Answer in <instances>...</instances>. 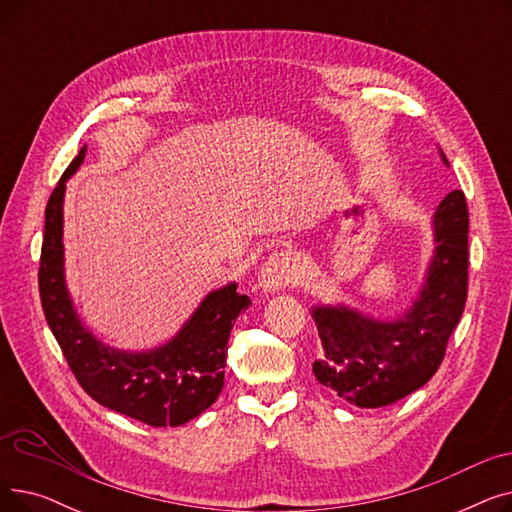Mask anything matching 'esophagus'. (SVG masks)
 Listing matches in <instances>:
<instances>
[{
  "label": "esophagus",
  "mask_w": 512,
  "mask_h": 512,
  "mask_svg": "<svg viewBox=\"0 0 512 512\" xmlns=\"http://www.w3.org/2000/svg\"><path fill=\"white\" fill-rule=\"evenodd\" d=\"M294 282H299V274H297V265H294V259L284 253H272L267 257V261L261 267V276H259V286L265 292H276L280 288H286Z\"/></svg>",
  "instance_id": "1"
}]
</instances>
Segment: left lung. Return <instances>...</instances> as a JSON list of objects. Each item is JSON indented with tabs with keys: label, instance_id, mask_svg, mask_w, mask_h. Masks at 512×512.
I'll use <instances>...</instances> for the list:
<instances>
[{
	"label": "left lung",
	"instance_id": "1",
	"mask_svg": "<svg viewBox=\"0 0 512 512\" xmlns=\"http://www.w3.org/2000/svg\"><path fill=\"white\" fill-rule=\"evenodd\" d=\"M442 159L448 166L444 153ZM467 236V199L463 191H452L436 209L434 259L405 315L380 321L342 305L315 307L313 319L324 348L313 363L317 382L357 407L378 409L432 380L467 303Z\"/></svg>",
	"mask_w": 512,
	"mask_h": 512
}]
</instances>
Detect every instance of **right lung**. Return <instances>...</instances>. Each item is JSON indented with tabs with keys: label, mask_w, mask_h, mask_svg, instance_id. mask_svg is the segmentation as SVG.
<instances>
[{
	"label": "right lung",
	"mask_w": 512,
	"mask_h": 512,
	"mask_svg": "<svg viewBox=\"0 0 512 512\" xmlns=\"http://www.w3.org/2000/svg\"><path fill=\"white\" fill-rule=\"evenodd\" d=\"M78 151L45 207L39 263V294L47 324L80 384L99 405L153 427H176L209 409L224 386L228 338L247 294L236 284L209 292L193 317L164 346L149 353H124L101 344L72 307L64 282L62 205L66 180L83 164Z\"/></svg>",
	"instance_id": "add662e5"
}]
</instances>
